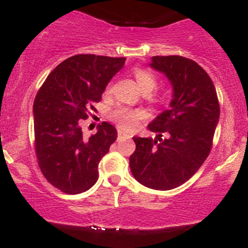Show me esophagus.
I'll return each mask as SVG.
<instances>
[{"label": "esophagus", "mask_w": 248, "mask_h": 248, "mask_svg": "<svg viewBox=\"0 0 248 248\" xmlns=\"http://www.w3.org/2000/svg\"><path fill=\"white\" fill-rule=\"evenodd\" d=\"M117 137H119V139H128L131 138V136L129 134H127L126 132H124L122 129H117Z\"/></svg>", "instance_id": "34e87169"}]
</instances>
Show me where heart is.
Here are the masks:
<instances>
[{"instance_id":"obj_1","label":"heart","mask_w":248,"mask_h":248,"mask_svg":"<svg viewBox=\"0 0 248 248\" xmlns=\"http://www.w3.org/2000/svg\"><path fill=\"white\" fill-rule=\"evenodd\" d=\"M133 76L136 78L137 85H138L139 90L144 94L150 93L152 90L156 87L157 79L150 71L145 68H136L133 71ZM111 86L107 87V91H110ZM110 117L114 121H116L122 128L126 129H133L136 128L145 117L144 111L139 109H131L126 108V107H119V108L114 109L110 112Z\"/></svg>"}]
</instances>
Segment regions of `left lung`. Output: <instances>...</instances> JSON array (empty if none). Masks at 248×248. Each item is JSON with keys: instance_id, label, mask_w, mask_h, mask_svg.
Here are the masks:
<instances>
[{"instance_id": "left-lung-1", "label": "left lung", "mask_w": 248, "mask_h": 248, "mask_svg": "<svg viewBox=\"0 0 248 248\" xmlns=\"http://www.w3.org/2000/svg\"><path fill=\"white\" fill-rule=\"evenodd\" d=\"M150 66L170 80L174 96L170 107L149 124L157 139L133 138L129 168L144 186L168 191L191 179L209 156L219 103L211 78L193 60L154 56Z\"/></svg>"}]
</instances>
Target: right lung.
<instances>
[{
	"instance_id": "1",
	"label": "right lung",
	"mask_w": 248,
	"mask_h": 248,
	"mask_svg": "<svg viewBox=\"0 0 248 248\" xmlns=\"http://www.w3.org/2000/svg\"><path fill=\"white\" fill-rule=\"evenodd\" d=\"M124 57L80 54L68 57L47 76L33 103L34 150L42 174L55 188L78 194L98 180V164L117 138L108 122L90 138L82 136L81 120L96 111L94 103Z\"/></svg>"
}]
</instances>
